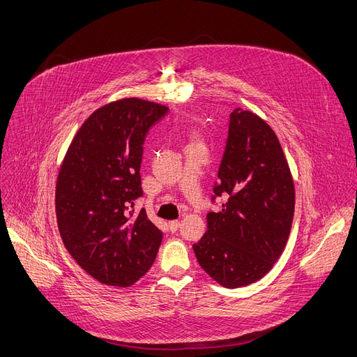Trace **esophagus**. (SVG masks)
Instances as JSON below:
<instances>
[{"label":"esophagus","mask_w":357,"mask_h":357,"mask_svg":"<svg viewBox=\"0 0 357 357\" xmlns=\"http://www.w3.org/2000/svg\"><path fill=\"white\" fill-rule=\"evenodd\" d=\"M179 228V220H171L169 222V231L171 232H176Z\"/></svg>","instance_id":"esophagus-1"}]
</instances>
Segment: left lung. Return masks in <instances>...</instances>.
Listing matches in <instances>:
<instances>
[{
    "instance_id": "left-lung-1",
    "label": "left lung",
    "mask_w": 357,
    "mask_h": 357,
    "mask_svg": "<svg viewBox=\"0 0 357 357\" xmlns=\"http://www.w3.org/2000/svg\"><path fill=\"white\" fill-rule=\"evenodd\" d=\"M219 212L193 245L201 268L235 289L262 279L280 257L295 213V186L273 129L242 108L229 115L228 138L213 185Z\"/></svg>"
}]
</instances>
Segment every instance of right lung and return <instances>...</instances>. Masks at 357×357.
Instances as JSON below:
<instances>
[{
  "instance_id": "1",
  "label": "right lung",
  "mask_w": 357,
  "mask_h": 357,
  "mask_svg": "<svg viewBox=\"0 0 357 357\" xmlns=\"http://www.w3.org/2000/svg\"><path fill=\"white\" fill-rule=\"evenodd\" d=\"M168 111L138 98L104 105L82 123L63 158L55 192L58 229L75 262L104 284H134L164 238L134 202L144 195L146 134Z\"/></svg>"
}]
</instances>
